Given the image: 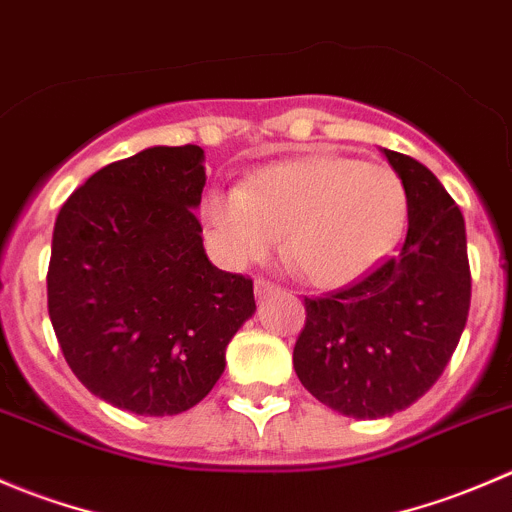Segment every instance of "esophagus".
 Instances as JSON below:
<instances>
[{"mask_svg": "<svg viewBox=\"0 0 512 512\" xmlns=\"http://www.w3.org/2000/svg\"><path fill=\"white\" fill-rule=\"evenodd\" d=\"M254 291H256L258 298H266V296H271V293H278V291H281V288H278L276 283L266 281V278H258Z\"/></svg>", "mask_w": 512, "mask_h": 512, "instance_id": "esophagus-1", "label": "esophagus"}]
</instances>
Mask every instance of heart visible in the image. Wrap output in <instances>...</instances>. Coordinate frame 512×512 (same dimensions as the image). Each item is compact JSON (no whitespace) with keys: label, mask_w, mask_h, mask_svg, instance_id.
<instances>
[{"label":"heart","mask_w":512,"mask_h":512,"mask_svg":"<svg viewBox=\"0 0 512 512\" xmlns=\"http://www.w3.org/2000/svg\"><path fill=\"white\" fill-rule=\"evenodd\" d=\"M406 216L408 194L396 171L333 154L263 166L244 186L211 189L201 204L226 261H263L286 234L293 271L321 288L373 271L401 241Z\"/></svg>","instance_id":"obj_1"}]
</instances>
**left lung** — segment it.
Returning <instances> with one entry per match:
<instances>
[{
	"label": "left lung",
	"instance_id": "left-lung-1",
	"mask_svg": "<svg viewBox=\"0 0 512 512\" xmlns=\"http://www.w3.org/2000/svg\"><path fill=\"white\" fill-rule=\"evenodd\" d=\"M408 194L398 256L363 281L306 298L293 368L313 398L348 418H386L430 391L470 308L465 221L433 171L381 149Z\"/></svg>",
	"mask_w": 512,
	"mask_h": 512
}]
</instances>
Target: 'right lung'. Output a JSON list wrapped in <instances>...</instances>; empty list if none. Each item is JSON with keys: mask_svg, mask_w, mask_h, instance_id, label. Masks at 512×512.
Listing matches in <instances>:
<instances>
[{"mask_svg": "<svg viewBox=\"0 0 512 512\" xmlns=\"http://www.w3.org/2000/svg\"><path fill=\"white\" fill-rule=\"evenodd\" d=\"M204 184L201 146H151L89 176L54 224L47 298L64 358L136 416L204 401L256 311L254 281L206 256Z\"/></svg>", "mask_w": 512, "mask_h": 512, "instance_id": "obj_1", "label": "right lung"}]
</instances>
